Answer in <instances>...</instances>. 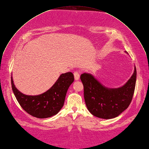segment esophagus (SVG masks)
Segmentation results:
<instances>
[{"mask_svg":"<svg viewBox=\"0 0 149 149\" xmlns=\"http://www.w3.org/2000/svg\"><path fill=\"white\" fill-rule=\"evenodd\" d=\"M74 79L76 80H78L80 78V74L78 72H74Z\"/></svg>","mask_w":149,"mask_h":149,"instance_id":"esophagus-1","label":"esophagus"}]
</instances>
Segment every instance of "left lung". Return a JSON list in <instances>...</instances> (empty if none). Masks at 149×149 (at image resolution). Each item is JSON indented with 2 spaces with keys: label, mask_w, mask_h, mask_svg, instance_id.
Wrapping results in <instances>:
<instances>
[{
  "label": "left lung",
  "mask_w": 149,
  "mask_h": 149,
  "mask_svg": "<svg viewBox=\"0 0 149 149\" xmlns=\"http://www.w3.org/2000/svg\"><path fill=\"white\" fill-rule=\"evenodd\" d=\"M80 79L88 110L95 116L109 119L118 116L130 105L135 88L136 69L134 66L131 77L119 88H107L90 73L81 74Z\"/></svg>",
  "instance_id": "1"
}]
</instances>
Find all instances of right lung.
Masks as SVG:
<instances>
[{"label": "right lung", "instance_id": "right-lung-1", "mask_svg": "<svg viewBox=\"0 0 149 149\" xmlns=\"http://www.w3.org/2000/svg\"><path fill=\"white\" fill-rule=\"evenodd\" d=\"M73 81L74 76L72 72L63 73L45 93L28 95L16 88L11 77L12 90L20 106L28 113L38 118H49L59 112L63 106L68 90Z\"/></svg>", "mask_w": 149, "mask_h": 149}]
</instances>
